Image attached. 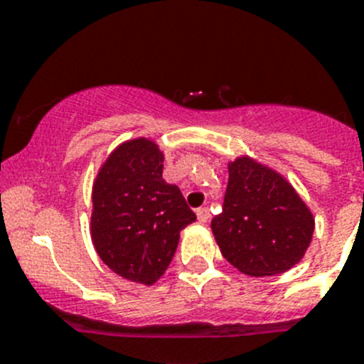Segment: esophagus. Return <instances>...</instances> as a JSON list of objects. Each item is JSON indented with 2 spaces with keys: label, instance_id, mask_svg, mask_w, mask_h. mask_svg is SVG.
Masks as SVG:
<instances>
[{
  "label": "esophagus",
  "instance_id": "1",
  "mask_svg": "<svg viewBox=\"0 0 364 364\" xmlns=\"http://www.w3.org/2000/svg\"><path fill=\"white\" fill-rule=\"evenodd\" d=\"M208 219H210L208 208H199V210H198V220H199V223L205 224Z\"/></svg>",
  "mask_w": 364,
  "mask_h": 364
}]
</instances>
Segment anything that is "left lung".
I'll use <instances>...</instances> for the list:
<instances>
[{
  "label": "left lung",
  "instance_id": "left-lung-1",
  "mask_svg": "<svg viewBox=\"0 0 364 364\" xmlns=\"http://www.w3.org/2000/svg\"><path fill=\"white\" fill-rule=\"evenodd\" d=\"M223 212L212 219L220 253L250 277H273L304 259L314 217L284 176L250 156L228 163Z\"/></svg>",
  "mask_w": 364,
  "mask_h": 364
}]
</instances>
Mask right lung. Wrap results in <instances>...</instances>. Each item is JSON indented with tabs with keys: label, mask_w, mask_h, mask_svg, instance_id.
I'll return each instance as SVG.
<instances>
[{
	"label": "right lung",
	"mask_w": 364,
	"mask_h": 364,
	"mask_svg": "<svg viewBox=\"0 0 364 364\" xmlns=\"http://www.w3.org/2000/svg\"><path fill=\"white\" fill-rule=\"evenodd\" d=\"M163 152L147 138L118 145L93 183L91 239L102 262L136 284L161 278L196 220L181 190L163 179Z\"/></svg>",
	"instance_id": "right-lung-1"
}]
</instances>
